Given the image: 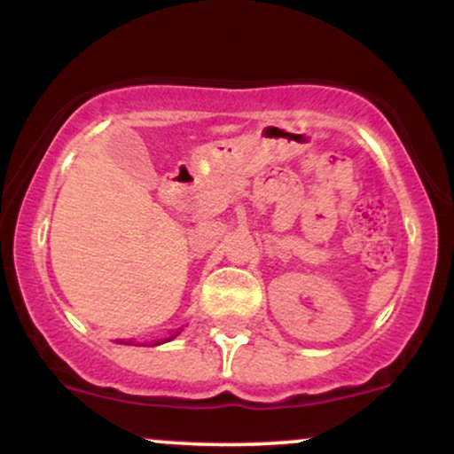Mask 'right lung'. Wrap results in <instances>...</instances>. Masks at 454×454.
<instances>
[{"instance_id": "add662e5", "label": "right lung", "mask_w": 454, "mask_h": 454, "mask_svg": "<svg viewBox=\"0 0 454 454\" xmlns=\"http://www.w3.org/2000/svg\"><path fill=\"white\" fill-rule=\"evenodd\" d=\"M176 335H179V333H175V335H170V337H168V340H164V341H170V340H175V337H176ZM164 341H155V343H153V346H160V343H164Z\"/></svg>"}]
</instances>
